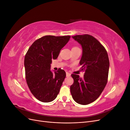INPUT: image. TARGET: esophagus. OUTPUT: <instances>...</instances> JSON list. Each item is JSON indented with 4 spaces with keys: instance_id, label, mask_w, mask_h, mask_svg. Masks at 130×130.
Segmentation results:
<instances>
[{
    "instance_id": "34e87169",
    "label": "esophagus",
    "mask_w": 130,
    "mask_h": 130,
    "mask_svg": "<svg viewBox=\"0 0 130 130\" xmlns=\"http://www.w3.org/2000/svg\"><path fill=\"white\" fill-rule=\"evenodd\" d=\"M70 75H71V74H70V73H69L68 72H67L66 73V76H67V77H69V76H70Z\"/></svg>"
}]
</instances>
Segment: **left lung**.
Here are the masks:
<instances>
[{
	"instance_id": "1",
	"label": "left lung",
	"mask_w": 130,
	"mask_h": 130,
	"mask_svg": "<svg viewBox=\"0 0 130 130\" xmlns=\"http://www.w3.org/2000/svg\"><path fill=\"white\" fill-rule=\"evenodd\" d=\"M72 37L82 46L80 64L85 73L83 78L72 74L74 83L70 86V93L77 104L86 105L96 100L107 84L108 56L104 46L92 36L83 35Z\"/></svg>"
}]
</instances>
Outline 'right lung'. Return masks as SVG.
Here are the masks:
<instances>
[{
    "label": "right lung",
    "mask_w": 130,
    "mask_h": 130,
    "mask_svg": "<svg viewBox=\"0 0 130 130\" xmlns=\"http://www.w3.org/2000/svg\"><path fill=\"white\" fill-rule=\"evenodd\" d=\"M70 36H45L31 45L25 55V77L31 92L37 99L49 103L56 99L66 76L64 70H50L52 60H56Z\"/></svg>",
    "instance_id": "1"
}]
</instances>
